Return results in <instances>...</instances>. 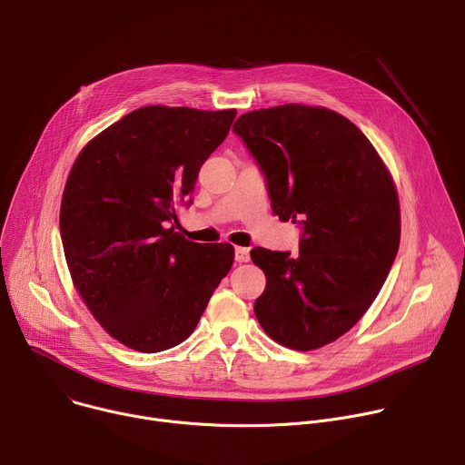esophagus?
Segmentation results:
<instances>
[{
  "mask_svg": "<svg viewBox=\"0 0 465 465\" xmlns=\"http://www.w3.org/2000/svg\"><path fill=\"white\" fill-rule=\"evenodd\" d=\"M235 261L237 262H248L250 261V250L242 246H235Z\"/></svg>",
  "mask_w": 465,
  "mask_h": 465,
  "instance_id": "1",
  "label": "esophagus"
}]
</instances>
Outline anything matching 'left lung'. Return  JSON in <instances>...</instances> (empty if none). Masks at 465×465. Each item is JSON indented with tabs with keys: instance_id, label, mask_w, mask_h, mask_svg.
Segmentation results:
<instances>
[{
	"instance_id": "obj_1",
	"label": "left lung",
	"mask_w": 465,
	"mask_h": 465,
	"mask_svg": "<svg viewBox=\"0 0 465 465\" xmlns=\"http://www.w3.org/2000/svg\"><path fill=\"white\" fill-rule=\"evenodd\" d=\"M233 132L267 178L274 215L303 228L296 257L250 252L267 276L257 322L291 350L335 342L370 309L400 248L391 174L359 126L323 106L253 110Z\"/></svg>"
}]
</instances>
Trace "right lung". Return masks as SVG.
Masks as SVG:
<instances>
[{
	"label": "right lung",
	"mask_w": 465,
	"mask_h": 465,
	"mask_svg": "<svg viewBox=\"0 0 465 465\" xmlns=\"http://www.w3.org/2000/svg\"><path fill=\"white\" fill-rule=\"evenodd\" d=\"M235 114L138 108L88 142L70 171L60 204L65 262L94 318L130 350L183 342L232 269V244L187 241L170 223Z\"/></svg>",
	"instance_id": "add662e5"
}]
</instances>
